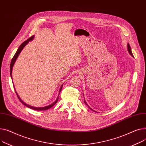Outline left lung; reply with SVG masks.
Wrapping results in <instances>:
<instances>
[{
    "label": "left lung",
    "mask_w": 146,
    "mask_h": 146,
    "mask_svg": "<svg viewBox=\"0 0 146 146\" xmlns=\"http://www.w3.org/2000/svg\"><path fill=\"white\" fill-rule=\"evenodd\" d=\"M127 50H128V52H129V54H130V55H131V56H132L133 57V53H132V52H131V49L130 46V45H129V44H127ZM83 95H84V94H83ZM84 102H85V104H86V105H87V106H88V107H89V108H90V109H91V110H92L93 111H94V110H92V109L91 108H90V107L88 106V104H87V102H86V101H85V100H84ZM95 112H96V111H95ZM96 113H97V112H96Z\"/></svg>",
    "instance_id": "left-lung-1"
}]
</instances>
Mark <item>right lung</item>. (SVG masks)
Listing matches in <instances>:
<instances>
[{
	"instance_id": "right-lung-1",
	"label": "right lung",
	"mask_w": 146,
	"mask_h": 146,
	"mask_svg": "<svg viewBox=\"0 0 146 146\" xmlns=\"http://www.w3.org/2000/svg\"><path fill=\"white\" fill-rule=\"evenodd\" d=\"M34 37H35V36H32V37H31L30 38H29L28 39H27V40L26 41H25V42H23L22 44L20 45V46L19 47V48L18 49V50H17V51H16V52L15 53V55H14V56L13 57V58H12V61H11V66H10V72H11V78H12V70H13V66H14V65H15V62H16V59H17V58H18V57L19 56V54H20V53L21 52V51L22 50V49H23V48L27 45L28 44V42H29V41H31V40H32L33 39H34ZM14 85V84H13ZM63 85H64V84H62L61 85V86L60 87V88H59V94H58V97H57V98H56V100L53 102L52 104H50V105H49V106H45V107H33V106H29V105H28V104H26L25 102H23L22 100H21V98L19 97V95L18 94V93H17V92H16V90H15V86H13V87H14V89H15V92H16V95H17V96H18V98H19V101L22 102V103L23 104V105H25L26 107H28V108H31V109H32V110H38V111H42V110H48V109H49L50 108H51L52 107H53L56 102H57V101H58V96H59V93H60V92H61V90H62V86H63Z\"/></svg>"
}]
</instances>
